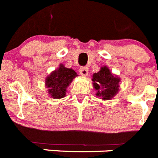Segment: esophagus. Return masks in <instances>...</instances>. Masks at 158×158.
<instances>
[{"instance_id":"obj_1","label":"esophagus","mask_w":158,"mask_h":158,"mask_svg":"<svg viewBox=\"0 0 158 158\" xmlns=\"http://www.w3.org/2000/svg\"><path fill=\"white\" fill-rule=\"evenodd\" d=\"M79 73L82 76H87L89 74V68L88 67H81L79 69Z\"/></svg>"}]
</instances>
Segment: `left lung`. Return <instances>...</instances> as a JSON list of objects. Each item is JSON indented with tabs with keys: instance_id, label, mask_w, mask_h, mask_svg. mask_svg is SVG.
<instances>
[{
	"instance_id": "obj_1",
	"label": "left lung",
	"mask_w": 158,
	"mask_h": 158,
	"mask_svg": "<svg viewBox=\"0 0 158 158\" xmlns=\"http://www.w3.org/2000/svg\"><path fill=\"white\" fill-rule=\"evenodd\" d=\"M93 86L97 90L96 96L102 97V100H109L118 93L119 78L116 77L107 67H102L100 70L93 76Z\"/></svg>"
}]
</instances>
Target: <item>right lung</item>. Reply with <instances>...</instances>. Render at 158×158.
<instances>
[{
  "label": "right lung",
  "instance_id": "right-lung-1",
  "mask_svg": "<svg viewBox=\"0 0 158 158\" xmlns=\"http://www.w3.org/2000/svg\"><path fill=\"white\" fill-rule=\"evenodd\" d=\"M75 77L77 73L73 69L61 65L58 70L51 73L46 80V85L49 88L48 93L54 99L62 98L65 95L66 88Z\"/></svg>",
  "mask_w": 158,
  "mask_h": 158
}]
</instances>
